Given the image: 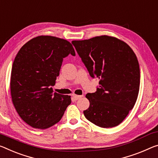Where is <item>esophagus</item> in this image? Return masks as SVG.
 <instances>
[{"label": "esophagus", "instance_id": "34e87169", "mask_svg": "<svg viewBox=\"0 0 158 158\" xmlns=\"http://www.w3.org/2000/svg\"><path fill=\"white\" fill-rule=\"evenodd\" d=\"M72 97H73V98L75 100V101H77V100H79L81 98L83 97V96H78V95L73 94L72 95Z\"/></svg>", "mask_w": 158, "mask_h": 158}]
</instances>
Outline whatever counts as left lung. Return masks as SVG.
I'll use <instances>...</instances> for the list:
<instances>
[{"instance_id": "8db88e82", "label": "left lung", "mask_w": 158, "mask_h": 158, "mask_svg": "<svg viewBox=\"0 0 158 158\" xmlns=\"http://www.w3.org/2000/svg\"><path fill=\"white\" fill-rule=\"evenodd\" d=\"M90 76L98 78L97 91L87 94L86 118L102 128L119 125L133 108L140 86L136 56L128 44L115 37L96 36L72 41Z\"/></svg>"}]
</instances>
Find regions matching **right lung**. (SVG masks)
<instances>
[{
	"label": "right lung",
	"instance_id": "obj_1",
	"mask_svg": "<svg viewBox=\"0 0 158 158\" xmlns=\"http://www.w3.org/2000/svg\"><path fill=\"white\" fill-rule=\"evenodd\" d=\"M75 56L67 40L39 36L22 46L12 64L10 92L17 113L29 126L45 129L57 123L71 96L52 91L64 57Z\"/></svg>",
	"mask_w": 158,
	"mask_h": 158
}]
</instances>
